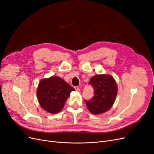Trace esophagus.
Returning a JSON list of instances; mask_svg holds the SVG:
<instances>
[{
	"instance_id": "esophagus-1",
	"label": "esophagus",
	"mask_w": 154,
	"mask_h": 154,
	"mask_svg": "<svg viewBox=\"0 0 154 154\" xmlns=\"http://www.w3.org/2000/svg\"><path fill=\"white\" fill-rule=\"evenodd\" d=\"M74 89L76 90V91H78V92H79L80 91V88H79L78 87H74Z\"/></svg>"
}]
</instances>
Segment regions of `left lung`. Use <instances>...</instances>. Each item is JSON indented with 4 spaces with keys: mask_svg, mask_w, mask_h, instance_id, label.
I'll return each mask as SVG.
<instances>
[{
    "mask_svg": "<svg viewBox=\"0 0 154 154\" xmlns=\"http://www.w3.org/2000/svg\"><path fill=\"white\" fill-rule=\"evenodd\" d=\"M88 83L94 88V94L91 100L85 101L88 110L94 114L109 110L112 106L118 93L114 78L109 74H97L92 76Z\"/></svg>",
    "mask_w": 154,
    "mask_h": 154,
    "instance_id": "left-lung-1",
    "label": "left lung"
}]
</instances>
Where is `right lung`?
Instances as JSON below:
<instances>
[{
	"mask_svg": "<svg viewBox=\"0 0 154 154\" xmlns=\"http://www.w3.org/2000/svg\"><path fill=\"white\" fill-rule=\"evenodd\" d=\"M74 91L62 78L53 76L39 82L37 98L43 109L51 114H57L62 110L70 93Z\"/></svg>",
	"mask_w": 154,
	"mask_h": 154,
	"instance_id": "1",
	"label": "right lung"
}]
</instances>
